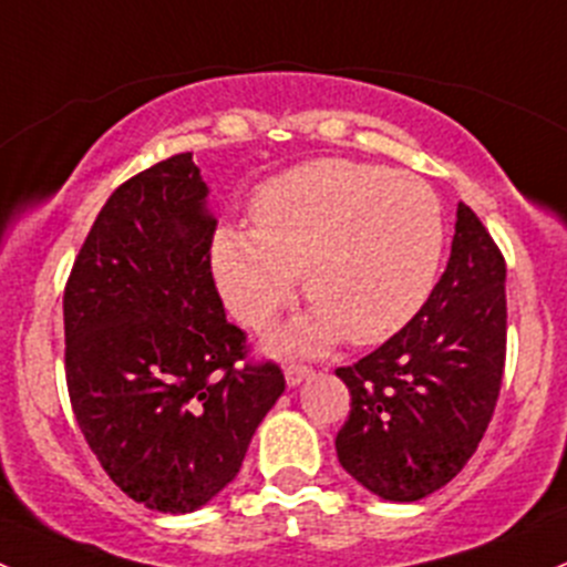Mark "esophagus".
<instances>
[{"label":"esophagus","mask_w":567,"mask_h":567,"mask_svg":"<svg viewBox=\"0 0 567 567\" xmlns=\"http://www.w3.org/2000/svg\"><path fill=\"white\" fill-rule=\"evenodd\" d=\"M286 384H289V388H297V384L300 382H306L308 377H311V369H308V365H300V363H289L286 365Z\"/></svg>","instance_id":"obj_1"}]
</instances>
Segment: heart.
I'll return each mask as SVG.
<instances>
[{
    "label": "heart",
    "instance_id": "heart-1",
    "mask_svg": "<svg viewBox=\"0 0 567 567\" xmlns=\"http://www.w3.org/2000/svg\"><path fill=\"white\" fill-rule=\"evenodd\" d=\"M254 229L220 224L209 267L226 308L265 330L302 289L317 302L284 347L317 352L343 336L379 343L434 289L445 215L431 185L373 163L322 157L276 174L250 198Z\"/></svg>",
    "mask_w": 567,
    "mask_h": 567
}]
</instances>
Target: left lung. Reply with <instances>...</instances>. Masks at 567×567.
<instances>
[{"label":"left lung","mask_w":567,"mask_h":567,"mask_svg":"<svg viewBox=\"0 0 567 567\" xmlns=\"http://www.w3.org/2000/svg\"><path fill=\"white\" fill-rule=\"evenodd\" d=\"M505 259L464 202L440 284L410 324L336 369L352 410L343 470L377 497L417 502L464 470L499 399L507 341Z\"/></svg>","instance_id":"1"}]
</instances>
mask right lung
Segmentation results:
<instances>
[{
  "label": "right lung",
  "mask_w": 567,
  "mask_h": 567,
  "mask_svg": "<svg viewBox=\"0 0 567 567\" xmlns=\"http://www.w3.org/2000/svg\"><path fill=\"white\" fill-rule=\"evenodd\" d=\"M207 194L194 153L122 183L62 300L81 434L127 497L161 513L218 497L286 388L276 363H245V332L226 322Z\"/></svg>",
  "instance_id": "right-lung-1"
}]
</instances>
